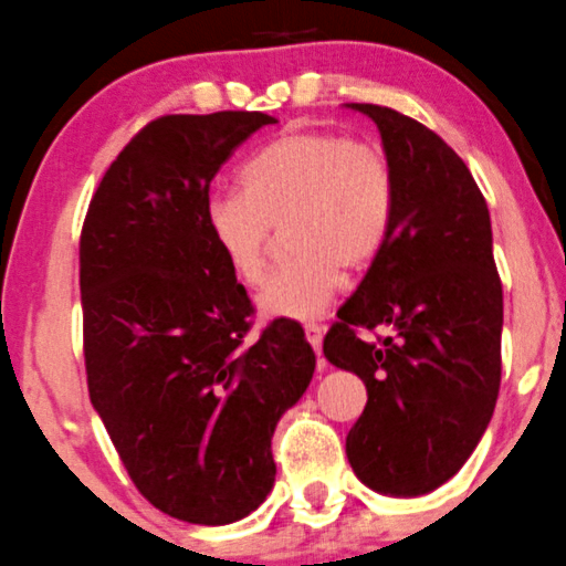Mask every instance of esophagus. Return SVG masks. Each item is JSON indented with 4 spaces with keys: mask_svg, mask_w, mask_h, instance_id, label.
<instances>
[{
    "mask_svg": "<svg viewBox=\"0 0 566 566\" xmlns=\"http://www.w3.org/2000/svg\"><path fill=\"white\" fill-rule=\"evenodd\" d=\"M323 336H325L323 325H306V342L312 344L314 353L317 355H319V349H323Z\"/></svg>",
    "mask_w": 566,
    "mask_h": 566,
    "instance_id": "34e87169",
    "label": "esophagus"
}]
</instances>
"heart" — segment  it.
Instances as JSON below:
<instances>
[{
	"label": "heart",
	"mask_w": 566,
	"mask_h": 566,
	"mask_svg": "<svg viewBox=\"0 0 566 566\" xmlns=\"http://www.w3.org/2000/svg\"><path fill=\"white\" fill-rule=\"evenodd\" d=\"M241 192L206 200V230L241 282L258 284L273 228L290 258L265 279L258 306L271 319H317L342 271L382 252L396 217V174L382 148L342 133L295 129L254 151Z\"/></svg>",
	"instance_id": "b5f03b06"
}]
</instances>
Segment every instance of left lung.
<instances>
[{"mask_svg":"<svg viewBox=\"0 0 566 566\" xmlns=\"http://www.w3.org/2000/svg\"><path fill=\"white\" fill-rule=\"evenodd\" d=\"M382 135L396 217L323 342L336 368L366 382L347 433L360 483L420 496L448 483L491 423L502 379V282L483 192L437 133L382 105L349 103ZM392 327L379 345L357 328Z\"/></svg>","mask_w":566,"mask_h":566,"instance_id":"8db88e82","label":"left lung"}]
</instances>
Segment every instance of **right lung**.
<instances>
[{"label":"right lung","mask_w":566,"mask_h":566,"mask_svg":"<svg viewBox=\"0 0 566 566\" xmlns=\"http://www.w3.org/2000/svg\"><path fill=\"white\" fill-rule=\"evenodd\" d=\"M265 124L260 111L146 124L81 230L88 398L143 496L203 526L265 502L271 437L317 363L295 319L249 338L252 301L206 230L213 176Z\"/></svg>","instance_id":"add662e5"}]
</instances>
